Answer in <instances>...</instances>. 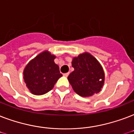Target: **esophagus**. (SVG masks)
<instances>
[{
	"label": "esophagus",
	"mask_w": 134,
	"mask_h": 134,
	"mask_svg": "<svg viewBox=\"0 0 134 134\" xmlns=\"http://www.w3.org/2000/svg\"><path fill=\"white\" fill-rule=\"evenodd\" d=\"M69 72H67V73H65V74H63V76H69Z\"/></svg>",
	"instance_id": "esophagus-1"
}]
</instances>
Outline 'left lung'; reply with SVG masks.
I'll return each mask as SVG.
<instances>
[{"label":"left lung","mask_w":134,"mask_h":134,"mask_svg":"<svg viewBox=\"0 0 134 134\" xmlns=\"http://www.w3.org/2000/svg\"><path fill=\"white\" fill-rule=\"evenodd\" d=\"M74 70L68 80L76 93L82 97L91 96L100 92L105 80L103 69L91 54H81L71 63Z\"/></svg>","instance_id":"obj_1"}]
</instances>
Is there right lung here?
I'll use <instances>...</instances> for the list:
<instances>
[{
	"label": "right lung",
	"mask_w": 134,
	"mask_h": 134,
	"mask_svg": "<svg viewBox=\"0 0 134 134\" xmlns=\"http://www.w3.org/2000/svg\"><path fill=\"white\" fill-rule=\"evenodd\" d=\"M55 56L44 51L30 61L24 70V81L34 95H43L53 89L63 76L60 68L54 63Z\"/></svg>",
	"instance_id": "right-lung-1"
}]
</instances>
